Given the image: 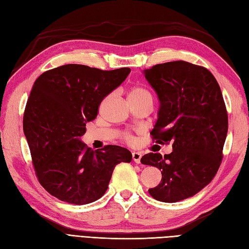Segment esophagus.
<instances>
[{
  "mask_svg": "<svg viewBox=\"0 0 249 249\" xmlns=\"http://www.w3.org/2000/svg\"><path fill=\"white\" fill-rule=\"evenodd\" d=\"M132 156H133V160H134L135 162H136V163H140L141 157H142L141 153H139V152H133Z\"/></svg>",
  "mask_w": 249,
  "mask_h": 249,
  "instance_id": "34e87169",
  "label": "esophagus"
}]
</instances>
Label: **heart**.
I'll use <instances>...</instances> for the list:
<instances>
[{"label":"heart","instance_id":"heart-1","mask_svg":"<svg viewBox=\"0 0 249 249\" xmlns=\"http://www.w3.org/2000/svg\"><path fill=\"white\" fill-rule=\"evenodd\" d=\"M129 96H137V97H139V96H149V97H152V94H150V92L148 91V90H146L145 88L136 87V88H134V89L131 90ZM124 138L129 142L133 141V136L129 133H124Z\"/></svg>","mask_w":249,"mask_h":249}]
</instances>
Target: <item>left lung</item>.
Returning <instances> with one entry per match:
<instances>
[{"instance_id": "1", "label": "left lung", "mask_w": 249, "mask_h": 249, "mask_svg": "<svg viewBox=\"0 0 249 249\" xmlns=\"http://www.w3.org/2000/svg\"><path fill=\"white\" fill-rule=\"evenodd\" d=\"M160 101L150 135L172 142V153H149L141 163L159 168L161 183L148 189L163 202H177L203 189L220 166L228 112L219 85L207 69L186 61L157 64L143 71Z\"/></svg>"}]
</instances>
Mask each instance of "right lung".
Returning <instances> with one entry per match:
<instances>
[{
	"label": "right lung",
	"instance_id": "add662e5",
	"mask_svg": "<svg viewBox=\"0 0 249 249\" xmlns=\"http://www.w3.org/2000/svg\"><path fill=\"white\" fill-rule=\"evenodd\" d=\"M130 72L129 67L102 71L66 64L35 81L22 126L37 178L53 196L73 205L95 201L108 189L116 165L132 161L124 147L92 150L81 141L102 101Z\"/></svg>",
	"mask_w": 249,
	"mask_h": 249
}]
</instances>
